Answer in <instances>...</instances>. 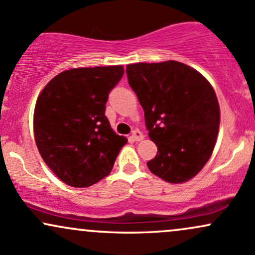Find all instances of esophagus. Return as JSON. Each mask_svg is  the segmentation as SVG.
<instances>
[{
    "mask_svg": "<svg viewBox=\"0 0 255 255\" xmlns=\"http://www.w3.org/2000/svg\"><path fill=\"white\" fill-rule=\"evenodd\" d=\"M130 137L134 140V141H141V140L144 139V134H142L140 130L135 129V130H133V133H131Z\"/></svg>",
    "mask_w": 255,
    "mask_h": 255,
    "instance_id": "1",
    "label": "esophagus"
}]
</instances>
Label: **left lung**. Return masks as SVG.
<instances>
[{
    "label": "left lung",
    "instance_id": "8db88e82",
    "mask_svg": "<svg viewBox=\"0 0 255 255\" xmlns=\"http://www.w3.org/2000/svg\"><path fill=\"white\" fill-rule=\"evenodd\" d=\"M126 72L158 148L147 162L150 171L170 183L191 180L217 140L221 118L215 90L200 73L177 61L128 64Z\"/></svg>",
    "mask_w": 255,
    "mask_h": 255
}]
</instances>
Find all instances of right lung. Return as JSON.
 Listing matches in <instances>:
<instances>
[{
	"instance_id": "1",
	"label": "right lung",
	"mask_w": 255,
	"mask_h": 255,
	"mask_svg": "<svg viewBox=\"0 0 255 255\" xmlns=\"http://www.w3.org/2000/svg\"><path fill=\"white\" fill-rule=\"evenodd\" d=\"M122 66L74 68L49 81L34 108V139L46 165L64 183L89 187L107 176L127 142L110 127L105 104Z\"/></svg>"
}]
</instances>
